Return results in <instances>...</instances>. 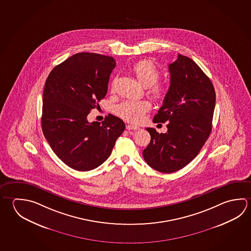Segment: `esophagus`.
Segmentation results:
<instances>
[{
  "instance_id": "esophagus-1",
  "label": "esophagus",
  "mask_w": 251,
  "mask_h": 251,
  "mask_svg": "<svg viewBox=\"0 0 251 251\" xmlns=\"http://www.w3.org/2000/svg\"><path fill=\"white\" fill-rule=\"evenodd\" d=\"M126 128H127V130H134L135 131V130H137L139 127L128 124V125H126Z\"/></svg>"
}]
</instances>
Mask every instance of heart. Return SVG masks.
Here are the masks:
<instances>
[{
  "label": "heart",
  "mask_w": 251,
  "mask_h": 251,
  "mask_svg": "<svg viewBox=\"0 0 251 251\" xmlns=\"http://www.w3.org/2000/svg\"><path fill=\"white\" fill-rule=\"evenodd\" d=\"M131 71L145 87H148V93L157 100H162L167 96V87L157 83L160 77V72L153 62L143 60L135 63ZM151 108L148 100H126L115 107V114L121 118L130 123H139L146 112Z\"/></svg>",
  "instance_id": "1"
}]
</instances>
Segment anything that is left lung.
<instances>
[{
  "mask_svg": "<svg viewBox=\"0 0 251 251\" xmlns=\"http://www.w3.org/2000/svg\"><path fill=\"white\" fill-rule=\"evenodd\" d=\"M170 86L153 123H167V132L151 135L144 150L145 161L165 174L178 171L198 155L210 136L215 107V90L210 78L192 59L178 54L169 64Z\"/></svg>",
  "mask_w": 251,
  "mask_h": 251,
  "instance_id": "8db88e82",
  "label": "left lung"
}]
</instances>
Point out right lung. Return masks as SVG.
Listing matches in <instances>:
<instances>
[{
	"mask_svg": "<svg viewBox=\"0 0 251 251\" xmlns=\"http://www.w3.org/2000/svg\"><path fill=\"white\" fill-rule=\"evenodd\" d=\"M115 63L111 56L75 53L54 67L46 81L42 131L58 158L77 171L105 162L125 129L124 121L115 115L101 124L87 120L106 96Z\"/></svg>",
	"mask_w": 251,
	"mask_h": 251,
	"instance_id": "obj_1",
	"label": "right lung"
}]
</instances>
